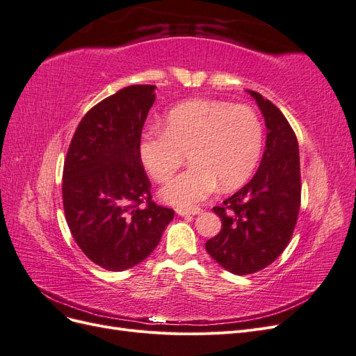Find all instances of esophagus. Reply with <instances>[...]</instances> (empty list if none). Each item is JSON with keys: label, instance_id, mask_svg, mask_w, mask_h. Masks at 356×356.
Instances as JSON below:
<instances>
[{"label": "esophagus", "instance_id": "obj_1", "mask_svg": "<svg viewBox=\"0 0 356 356\" xmlns=\"http://www.w3.org/2000/svg\"><path fill=\"white\" fill-rule=\"evenodd\" d=\"M178 215H181V217H190V215H199L202 213L203 211L200 208H177L175 209Z\"/></svg>", "mask_w": 356, "mask_h": 356}]
</instances>
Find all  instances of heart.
Masks as SVG:
<instances>
[{"instance_id": "obj_1", "label": "heart", "mask_w": 356, "mask_h": 356, "mask_svg": "<svg viewBox=\"0 0 356 356\" xmlns=\"http://www.w3.org/2000/svg\"><path fill=\"white\" fill-rule=\"evenodd\" d=\"M264 129L248 105L193 99L170 108L163 131L148 127L139 138V159L148 175L165 182L188 152L191 166L170 179L160 196L190 208L218 187L232 190L250 179L261 159Z\"/></svg>"}]
</instances>
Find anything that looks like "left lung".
<instances>
[{
  "label": "left lung",
  "mask_w": 356,
  "mask_h": 356,
  "mask_svg": "<svg viewBox=\"0 0 356 356\" xmlns=\"http://www.w3.org/2000/svg\"><path fill=\"white\" fill-rule=\"evenodd\" d=\"M250 93L266 120L264 154L254 178L213 208L222 227L204 243L215 261L241 276L263 270L285 251L301 202L298 143L293 127L276 105L260 93Z\"/></svg>",
  "instance_id": "1"
}]
</instances>
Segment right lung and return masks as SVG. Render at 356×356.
I'll return each instance as SVG.
<instances>
[{"mask_svg": "<svg viewBox=\"0 0 356 356\" xmlns=\"http://www.w3.org/2000/svg\"><path fill=\"white\" fill-rule=\"evenodd\" d=\"M154 89L127 86L92 106L63 163V211L72 238L90 261L111 272L145 260L174 218V209L153 202L138 152Z\"/></svg>", "mask_w": 356, "mask_h": 356, "instance_id": "obj_1", "label": "right lung"}]
</instances>
